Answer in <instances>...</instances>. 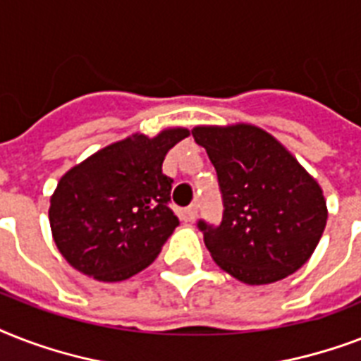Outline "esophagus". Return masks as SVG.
<instances>
[{
	"instance_id": "obj_1",
	"label": "esophagus",
	"mask_w": 361,
	"mask_h": 361,
	"mask_svg": "<svg viewBox=\"0 0 361 361\" xmlns=\"http://www.w3.org/2000/svg\"><path fill=\"white\" fill-rule=\"evenodd\" d=\"M198 217V206L197 204H191L189 208L185 209V221H189V223H195Z\"/></svg>"
}]
</instances>
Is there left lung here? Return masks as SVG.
<instances>
[{
    "mask_svg": "<svg viewBox=\"0 0 361 361\" xmlns=\"http://www.w3.org/2000/svg\"><path fill=\"white\" fill-rule=\"evenodd\" d=\"M217 172L223 219L198 221L215 264L247 285L294 274L313 255L328 209L322 189L285 146L255 125L195 127Z\"/></svg>",
    "mask_w": 361,
    "mask_h": 361,
    "instance_id": "1",
    "label": "left lung"
}]
</instances>
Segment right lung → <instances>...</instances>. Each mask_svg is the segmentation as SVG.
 <instances>
[{
	"instance_id": "1",
	"label": "right lung",
	"mask_w": 361,
	"mask_h": 361,
	"mask_svg": "<svg viewBox=\"0 0 361 361\" xmlns=\"http://www.w3.org/2000/svg\"><path fill=\"white\" fill-rule=\"evenodd\" d=\"M189 136L176 127L153 138L133 135L93 153L59 180L48 219L59 252L104 283L133 277L157 258L180 221L169 208L164 155Z\"/></svg>"
}]
</instances>
